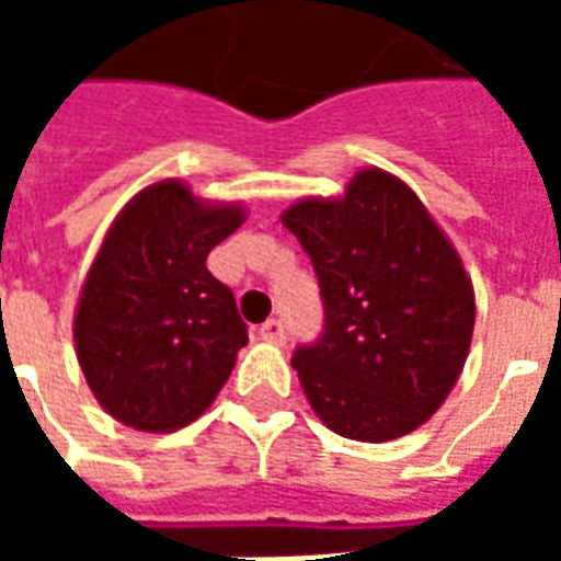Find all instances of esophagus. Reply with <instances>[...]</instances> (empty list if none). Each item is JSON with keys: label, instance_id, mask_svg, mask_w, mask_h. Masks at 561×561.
Masks as SVG:
<instances>
[{"label": "esophagus", "instance_id": "obj_1", "mask_svg": "<svg viewBox=\"0 0 561 561\" xmlns=\"http://www.w3.org/2000/svg\"><path fill=\"white\" fill-rule=\"evenodd\" d=\"M257 336L264 342H276V345H279V342H285V324H282L279 318H270V321L261 324Z\"/></svg>", "mask_w": 561, "mask_h": 561}]
</instances>
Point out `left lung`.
Here are the masks:
<instances>
[{
  "instance_id": "left-lung-1",
  "label": "left lung",
  "mask_w": 561,
  "mask_h": 561,
  "mask_svg": "<svg viewBox=\"0 0 561 561\" xmlns=\"http://www.w3.org/2000/svg\"><path fill=\"white\" fill-rule=\"evenodd\" d=\"M282 225L312 257L324 336L291 366L321 423L390 442L430 421L466 366L474 288L409 183L360 168L340 197H297Z\"/></svg>"
}]
</instances>
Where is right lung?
I'll use <instances>...</instances> for the list:
<instances>
[{
    "mask_svg": "<svg viewBox=\"0 0 561 561\" xmlns=\"http://www.w3.org/2000/svg\"><path fill=\"white\" fill-rule=\"evenodd\" d=\"M243 221L245 204L197 197L176 176L116 213L71 328L83 378L114 421L173 433L219 397L249 336L207 255Z\"/></svg>",
    "mask_w": 561,
    "mask_h": 561,
    "instance_id": "obj_1",
    "label": "right lung"
}]
</instances>
